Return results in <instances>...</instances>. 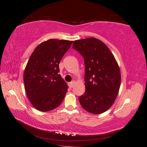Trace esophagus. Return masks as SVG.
Segmentation results:
<instances>
[{"label":"esophagus","mask_w":147,"mask_h":147,"mask_svg":"<svg viewBox=\"0 0 147 147\" xmlns=\"http://www.w3.org/2000/svg\"><path fill=\"white\" fill-rule=\"evenodd\" d=\"M74 84H75V82H74V81H73V82H71L68 83V86H69V88H71L74 86Z\"/></svg>","instance_id":"obj_1"}]
</instances>
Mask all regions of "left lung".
Instances as JSON below:
<instances>
[{"mask_svg": "<svg viewBox=\"0 0 147 147\" xmlns=\"http://www.w3.org/2000/svg\"><path fill=\"white\" fill-rule=\"evenodd\" d=\"M73 48L84 58L85 92L80 96L87 112L100 114L113 105L121 85V71L114 55L105 43L96 38L75 40Z\"/></svg>", "mask_w": 147, "mask_h": 147, "instance_id": "left-lung-1", "label": "left lung"}]
</instances>
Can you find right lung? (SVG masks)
Returning a JSON list of instances; mask_svg holds the SVG:
<instances>
[{"label": "right lung", "mask_w": 147, "mask_h": 147, "mask_svg": "<svg viewBox=\"0 0 147 147\" xmlns=\"http://www.w3.org/2000/svg\"><path fill=\"white\" fill-rule=\"evenodd\" d=\"M73 41L49 39L36 47L24 69V89L36 110L47 112L59 107L67 85L59 74L61 59Z\"/></svg>", "instance_id": "obj_1"}]
</instances>
